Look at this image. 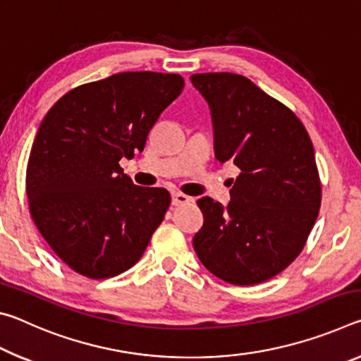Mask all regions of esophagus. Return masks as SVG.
<instances>
[{
  "instance_id": "34e87169",
  "label": "esophagus",
  "mask_w": 361,
  "mask_h": 361,
  "mask_svg": "<svg viewBox=\"0 0 361 361\" xmlns=\"http://www.w3.org/2000/svg\"><path fill=\"white\" fill-rule=\"evenodd\" d=\"M191 197H189V195H186V194H183V192H173L172 194V204L173 205H183V204H188V202H191Z\"/></svg>"
}]
</instances>
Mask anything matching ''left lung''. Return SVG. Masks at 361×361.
Wrapping results in <instances>:
<instances>
[{"mask_svg": "<svg viewBox=\"0 0 361 361\" xmlns=\"http://www.w3.org/2000/svg\"><path fill=\"white\" fill-rule=\"evenodd\" d=\"M191 82L212 109L215 156L240 170L228 209L197 200L204 226L192 245L232 285H258L295 261L322 204L314 146L298 116L248 78L199 73Z\"/></svg>", "mask_w": 361, "mask_h": 361, "instance_id": "obj_1", "label": "left lung"}]
</instances>
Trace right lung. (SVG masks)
I'll list each match as a JSON object with an SVG mask.
<instances>
[{
  "label": "right lung",
  "mask_w": 361,
  "mask_h": 361,
  "mask_svg": "<svg viewBox=\"0 0 361 361\" xmlns=\"http://www.w3.org/2000/svg\"><path fill=\"white\" fill-rule=\"evenodd\" d=\"M183 87L173 73H118L71 89L42 119L27 166L28 209L75 272L109 279L142 258L172 199L164 188L133 185L119 161L143 151Z\"/></svg>",
  "instance_id": "1"
}]
</instances>
